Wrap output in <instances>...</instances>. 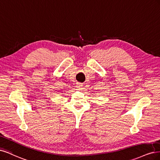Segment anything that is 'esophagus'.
<instances>
[{
    "label": "esophagus",
    "instance_id": "esophagus-1",
    "mask_svg": "<svg viewBox=\"0 0 160 160\" xmlns=\"http://www.w3.org/2000/svg\"><path fill=\"white\" fill-rule=\"evenodd\" d=\"M82 86H83V85H82V84H80V83L78 84V85H77V88H82Z\"/></svg>",
    "mask_w": 160,
    "mask_h": 160
}]
</instances>
